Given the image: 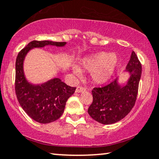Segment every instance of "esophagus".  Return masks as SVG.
Listing matches in <instances>:
<instances>
[{"label":"esophagus","instance_id":"1","mask_svg":"<svg viewBox=\"0 0 159 159\" xmlns=\"http://www.w3.org/2000/svg\"><path fill=\"white\" fill-rule=\"evenodd\" d=\"M85 91H86V89H85V88L83 87V86H78L77 88H76L75 92H76V93H81V92H85Z\"/></svg>","mask_w":159,"mask_h":159}]
</instances>
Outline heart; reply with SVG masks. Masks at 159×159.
I'll return each mask as SVG.
<instances>
[{"label": "heart", "instance_id": "1", "mask_svg": "<svg viewBox=\"0 0 159 159\" xmlns=\"http://www.w3.org/2000/svg\"><path fill=\"white\" fill-rule=\"evenodd\" d=\"M117 64L115 54L106 52H99L88 57L81 62V65L86 71L92 72L93 81L97 84H102L111 77ZM75 75H80L81 70L77 67H73Z\"/></svg>", "mask_w": 159, "mask_h": 159}]
</instances>
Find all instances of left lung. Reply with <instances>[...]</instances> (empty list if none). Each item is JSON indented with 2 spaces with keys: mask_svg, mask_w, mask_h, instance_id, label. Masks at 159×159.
<instances>
[{
  "mask_svg": "<svg viewBox=\"0 0 159 159\" xmlns=\"http://www.w3.org/2000/svg\"><path fill=\"white\" fill-rule=\"evenodd\" d=\"M126 70L130 78L120 86L117 79L92 91L93 102L88 113L93 119L102 124H112L123 119L135 104L142 74V65L134 52H132Z\"/></svg>",
  "mask_w": 159,
  "mask_h": 159,
  "instance_id": "obj_1",
  "label": "left lung"
}]
</instances>
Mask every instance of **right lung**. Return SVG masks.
Here are the masks:
<instances>
[{"instance_id":"right-lung-1","label":"right lung","mask_w":159,"mask_h":159,"mask_svg":"<svg viewBox=\"0 0 159 159\" xmlns=\"http://www.w3.org/2000/svg\"><path fill=\"white\" fill-rule=\"evenodd\" d=\"M66 42L33 41L19 52L16 60L15 92L21 107L35 121L48 124L60 118L66 102L74 94L75 87H71L55 78L46 83L35 85L27 81L23 70V62L30 50L47 45L64 46Z\"/></svg>"}]
</instances>
